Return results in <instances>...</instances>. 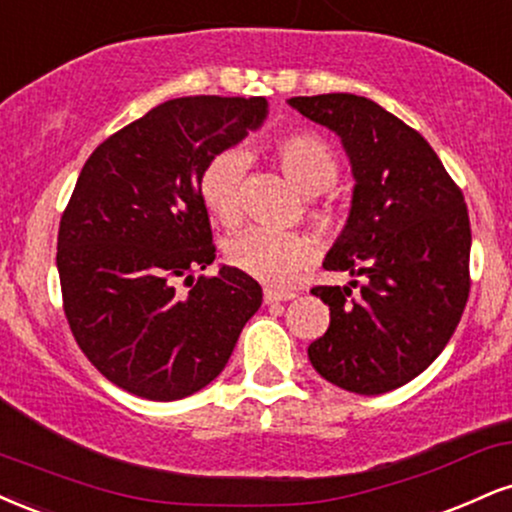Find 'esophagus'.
I'll return each mask as SVG.
<instances>
[{"label": "esophagus", "mask_w": 512, "mask_h": 512, "mask_svg": "<svg viewBox=\"0 0 512 512\" xmlns=\"http://www.w3.org/2000/svg\"><path fill=\"white\" fill-rule=\"evenodd\" d=\"M290 299H294L292 292H278V290H266V292H263V302H266V304L290 302Z\"/></svg>", "instance_id": "esophagus-1"}]
</instances>
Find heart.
Listing matches in <instances>:
<instances>
[{
    "instance_id": "heart-1",
    "label": "heart",
    "mask_w": 512,
    "mask_h": 512,
    "mask_svg": "<svg viewBox=\"0 0 512 512\" xmlns=\"http://www.w3.org/2000/svg\"><path fill=\"white\" fill-rule=\"evenodd\" d=\"M270 155L287 179L309 201V218L321 230H338L342 210L326 191L338 177V158L321 136L311 131H292L270 143ZM249 170V158L242 150H220L208 160L201 174V196L210 213L225 225H234L242 215V184ZM316 254V246L302 232H275L251 227L227 242L225 256L232 268L270 287L290 285L297 273Z\"/></svg>"
}]
</instances>
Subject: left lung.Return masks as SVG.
I'll use <instances>...</instances> for the list:
<instances>
[{"label":"left lung","mask_w":512,"mask_h":512,"mask_svg":"<svg viewBox=\"0 0 512 512\" xmlns=\"http://www.w3.org/2000/svg\"><path fill=\"white\" fill-rule=\"evenodd\" d=\"M290 105L345 146L352 208L323 268L364 278L311 290L330 306V326L309 345V359L350 393H388L434 362L465 311L472 246L465 196L424 136L374 100L328 93Z\"/></svg>","instance_id":"obj_1"}]
</instances>
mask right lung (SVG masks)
I'll return each mask as SVG.
<instances>
[{"mask_svg":"<svg viewBox=\"0 0 512 512\" xmlns=\"http://www.w3.org/2000/svg\"><path fill=\"white\" fill-rule=\"evenodd\" d=\"M266 114V98L167 100L78 174L57 237L64 314L88 362L126 393L172 402L206 388L261 306L242 270L194 275L215 261L203 167Z\"/></svg>","mask_w":512,"mask_h":512,"instance_id":"add662e5","label":"right lung"}]
</instances>
